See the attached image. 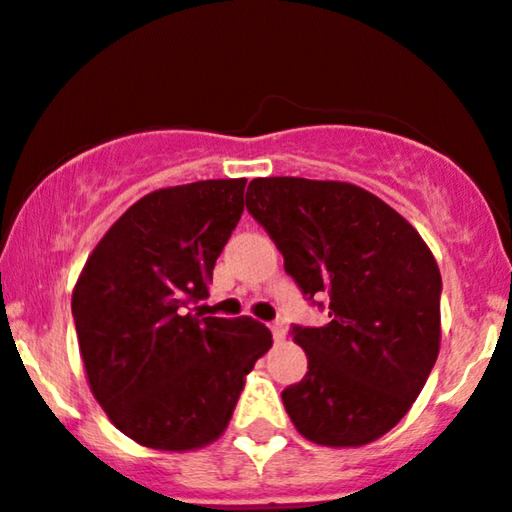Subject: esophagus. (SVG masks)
Instances as JSON below:
<instances>
[{
	"label": "esophagus",
	"mask_w": 512,
	"mask_h": 512,
	"mask_svg": "<svg viewBox=\"0 0 512 512\" xmlns=\"http://www.w3.org/2000/svg\"><path fill=\"white\" fill-rule=\"evenodd\" d=\"M269 329H272V336H274V341H283V338H286V326H283L281 322H274L272 326H269Z\"/></svg>",
	"instance_id": "obj_1"
}]
</instances>
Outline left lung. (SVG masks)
Wrapping results in <instances>:
<instances>
[{
  "label": "left lung",
  "mask_w": 512,
  "mask_h": 512,
  "mask_svg": "<svg viewBox=\"0 0 512 512\" xmlns=\"http://www.w3.org/2000/svg\"><path fill=\"white\" fill-rule=\"evenodd\" d=\"M248 212L305 298L329 295V324L295 326L307 374L281 393L307 441L357 448L408 415L441 348V272L420 233L346 181H250Z\"/></svg>",
  "instance_id": "1"
}]
</instances>
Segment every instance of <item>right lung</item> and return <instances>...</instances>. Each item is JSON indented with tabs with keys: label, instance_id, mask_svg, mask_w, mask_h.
<instances>
[{
	"label": "right lung",
	"instance_id": "1",
	"mask_svg": "<svg viewBox=\"0 0 512 512\" xmlns=\"http://www.w3.org/2000/svg\"><path fill=\"white\" fill-rule=\"evenodd\" d=\"M245 178L159 188L90 252L71 295L88 386L119 432L186 453L229 427L245 377L272 348L252 317H202L212 269L243 214Z\"/></svg>",
	"mask_w": 512,
	"mask_h": 512
}]
</instances>
